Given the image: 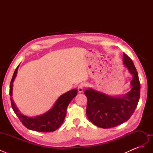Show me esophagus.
<instances>
[{
	"mask_svg": "<svg viewBox=\"0 0 153 153\" xmlns=\"http://www.w3.org/2000/svg\"><path fill=\"white\" fill-rule=\"evenodd\" d=\"M85 86V85L84 83H81V84L78 85V92H82L83 91H84Z\"/></svg>",
	"mask_w": 153,
	"mask_h": 153,
	"instance_id": "obj_1",
	"label": "esophagus"
}]
</instances>
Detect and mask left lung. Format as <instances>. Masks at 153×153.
<instances>
[{
    "instance_id": "8db88e82",
    "label": "left lung",
    "mask_w": 153,
    "mask_h": 153,
    "mask_svg": "<svg viewBox=\"0 0 153 153\" xmlns=\"http://www.w3.org/2000/svg\"><path fill=\"white\" fill-rule=\"evenodd\" d=\"M123 63L133 75L132 88L122 97H112L89 89L84 94L87 98V116L91 122L102 128L115 127L127 121L137 108L140 94V84L132 60L123 53Z\"/></svg>"
}]
</instances>
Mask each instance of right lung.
Here are the masks:
<instances>
[{
  "mask_svg": "<svg viewBox=\"0 0 153 153\" xmlns=\"http://www.w3.org/2000/svg\"><path fill=\"white\" fill-rule=\"evenodd\" d=\"M18 68L14 72L10 83V95L13 110L20 121L24 126L31 130L39 132H52L56 130L61 126L66 117V110L68 105L74 97L77 94V89H75L68 91L58 98L53 107L47 113L35 117H29L20 113L15 106L12 98L13 82L16 76Z\"/></svg>",
  "mask_w": 153,
  "mask_h": 153,
  "instance_id": "1",
  "label": "right lung"
}]
</instances>
